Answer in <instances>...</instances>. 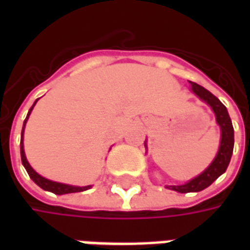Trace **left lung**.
<instances>
[{
    "label": "left lung",
    "mask_w": 250,
    "mask_h": 250,
    "mask_svg": "<svg viewBox=\"0 0 250 250\" xmlns=\"http://www.w3.org/2000/svg\"><path fill=\"white\" fill-rule=\"evenodd\" d=\"M190 85H191L190 89L213 109L215 115V122L220 125L221 142L218 152L213 159V162L210 163L199 175L190 179L184 185H167L166 186V188L178 191V193H197V191L209 188L215 179L226 171L229 162H230L231 154H233V147H234V130H233L230 116L228 114L225 105L221 103L218 98H215L213 93L205 89L204 87H201L197 83L190 82Z\"/></svg>",
    "instance_id": "8db88e82"
}]
</instances>
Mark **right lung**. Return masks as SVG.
<instances>
[{
	"instance_id": "right-lung-1",
	"label": "right lung",
	"mask_w": 250,
	"mask_h": 250,
	"mask_svg": "<svg viewBox=\"0 0 250 250\" xmlns=\"http://www.w3.org/2000/svg\"><path fill=\"white\" fill-rule=\"evenodd\" d=\"M37 100H39V99H37ZM37 100L35 102V104L37 103ZM35 104L30 107V109L28 111V115H26V119L24 120V125H22V131H21V143H20V147H21V161H22V165H24L26 173L29 174L30 179H32L36 185H39L42 190L51 191V193L57 194V195L69 193H79V191H84V190H88V188H92L91 185H88V186H72V185L60 184V182H55V181H51V179L44 178L42 175H40L39 173H36L35 170H33V167L29 165V162L26 161V157H25L24 151V130L25 125H26V122H28V118H29V115L30 112H32L33 107H35Z\"/></svg>"
}]
</instances>
